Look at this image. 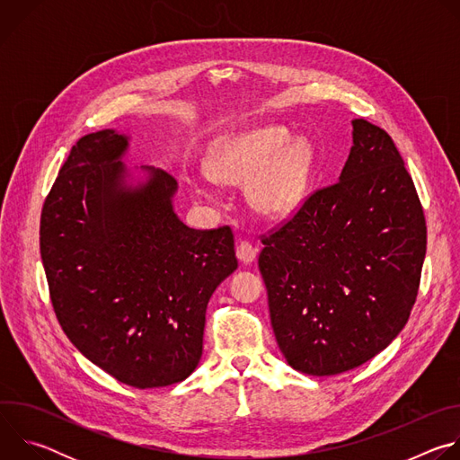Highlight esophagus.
<instances>
[{"label":"esophagus","mask_w":460,"mask_h":460,"mask_svg":"<svg viewBox=\"0 0 460 460\" xmlns=\"http://www.w3.org/2000/svg\"><path fill=\"white\" fill-rule=\"evenodd\" d=\"M236 258L242 261V264H252L256 258V247L251 245L249 242H240L236 247Z\"/></svg>","instance_id":"obj_1"}]
</instances>
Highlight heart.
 Listing matches in <instances>:
<instances>
[{"label":"heart","instance_id":"obj_1","mask_svg":"<svg viewBox=\"0 0 460 460\" xmlns=\"http://www.w3.org/2000/svg\"><path fill=\"white\" fill-rule=\"evenodd\" d=\"M314 164L313 144L305 137L289 138L282 125L256 127L226 138L211 155L209 174L222 183L249 185L251 204L268 217H284L296 209L307 192ZM196 194L213 199L208 187Z\"/></svg>","mask_w":460,"mask_h":460}]
</instances>
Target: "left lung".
<instances>
[{"instance_id": "obj_1", "label": "left lung", "mask_w": 460, "mask_h": 460, "mask_svg": "<svg viewBox=\"0 0 460 460\" xmlns=\"http://www.w3.org/2000/svg\"><path fill=\"white\" fill-rule=\"evenodd\" d=\"M339 181L261 240L258 268L288 364L330 376L391 344L417 298L426 220L413 180L384 128L353 119Z\"/></svg>"}]
</instances>
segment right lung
I'll return each instance as SVG.
<instances>
[{
  "mask_svg": "<svg viewBox=\"0 0 460 460\" xmlns=\"http://www.w3.org/2000/svg\"><path fill=\"white\" fill-rule=\"evenodd\" d=\"M114 128L73 146L41 211L40 251L65 335L138 389L185 380L204 348L206 309L238 268L231 229L196 231L172 208L176 180L123 164Z\"/></svg>",
  "mask_w": 460,
  "mask_h": 460,
  "instance_id": "add662e5",
  "label": "right lung"
}]
</instances>
